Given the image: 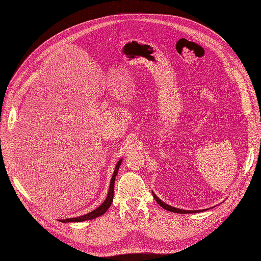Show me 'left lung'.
Returning a JSON list of instances; mask_svg holds the SVG:
<instances>
[{"instance_id":"1","label":"left lung","mask_w":261,"mask_h":261,"mask_svg":"<svg viewBox=\"0 0 261 261\" xmlns=\"http://www.w3.org/2000/svg\"><path fill=\"white\" fill-rule=\"evenodd\" d=\"M152 195H153V198L155 199V201L160 204V206H162L164 210H166L168 212H172V213H176V214H195V213H200L202 211H185V210H181V208H176V207H173L171 206V205L169 204H166L165 202H163L160 198H158L155 196V194L152 191Z\"/></svg>"}]
</instances>
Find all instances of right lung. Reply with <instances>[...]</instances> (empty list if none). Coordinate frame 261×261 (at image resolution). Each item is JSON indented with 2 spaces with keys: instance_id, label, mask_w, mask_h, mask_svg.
<instances>
[{
  "instance_id": "obj_1",
  "label": "right lung",
  "mask_w": 261,
  "mask_h": 261,
  "mask_svg": "<svg viewBox=\"0 0 261 261\" xmlns=\"http://www.w3.org/2000/svg\"><path fill=\"white\" fill-rule=\"evenodd\" d=\"M122 162V159H120L116 166H115V169H114V172L112 174V177H111V182H110V186H109V191H108V195H107V198L106 200L102 202L101 205H99V206L97 208H95L94 211L84 215V216H80V217H75V218H68V219H62V220H59L60 222L62 223H67V222H82V221H87V220H92V219H95L97 217H100L102 216L108 210L109 207L111 206V204L113 202V196H114V183H115V177L117 175V172H118V169H119V166L120 164Z\"/></svg>"
}]
</instances>
